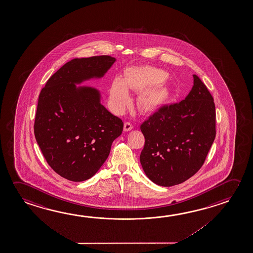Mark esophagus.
<instances>
[{
    "label": "esophagus",
    "mask_w": 253,
    "mask_h": 253,
    "mask_svg": "<svg viewBox=\"0 0 253 253\" xmlns=\"http://www.w3.org/2000/svg\"><path fill=\"white\" fill-rule=\"evenodd\" d=\"M133 128V126L130 123H125V126H124V129H125V131H129V130H131Z\"/></svg>",
    "instance_id": "obj_1"
}]
</instances>
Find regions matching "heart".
I'll return each instance as SVG.
<instances>
[{
	"mask_svg": "<svg viewBox=\"0 0 253 253\" xmlns=\"http://www.w3.org/2000/svg\"><path fill=\"white\" fill-rule=\"evenodd\" d=\"M163 73L155 69L137 70L129 73L123 79L114 80L110 88V101L117 113L124 112L130 102L128 89L142 90L147 86L162 81ZM168 98V91L164 88H150L142 92L137 106L141 111L151 113L157 110Z\"/></svg>",
	"mask_w": 253,
	"mask_h": 253,
	"instance_id": "b5f03b06",
	"label": "heart"
}]
</instances>
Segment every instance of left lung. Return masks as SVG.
Returning a JSON list of instances; mask_svg holds the SVG:
<instances>
[{"label":"left lung","instance_id":"8db88e82","mask_svg":"<svg viewBox=\"0 0 253 253\" xmlns=\"http://www.w3.org/2000/svg\"><path fill=\"white\" fill-rule=\"evenodd\" d=\"M193 80L184 100L162 107L140 126L145 137L141 165L160 186H174L194 175L215 138L213 98L197 75Z\"/></svg>","mask_w":253,"mask_h":253}]
</instances>
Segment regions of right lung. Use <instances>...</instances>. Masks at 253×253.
<instances>
[{
	"label": "right lung",
	"mask_w": 253,
	"mask_h": 253,
	"mask_svg": "<svg viewBox=\"0 0 253 253\" xmlns=\"http://www.w3.org/2000/svg\"><path fill=\"white\" fill-rule=\"evenodd\" d=\"M116 58H76L65 63L42 88L34 135L46 162L73 182L91 178L108 159L124 123L100 103L94 87L79 85L103 78Z\"/></svg>",
	"instance_id": "right-lung-1"
}]
</instances>
